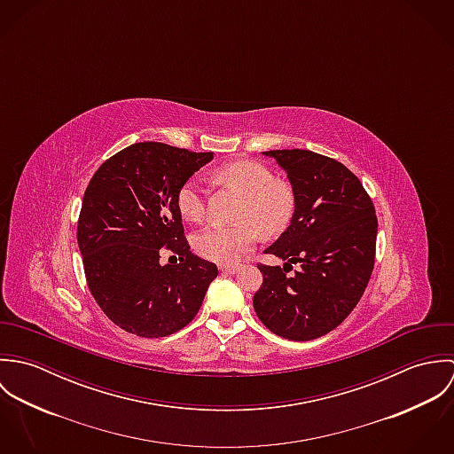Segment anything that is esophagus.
I'll list each match as a JSON object with an SVG mask.
<instances>
[{
  "mask_svg": "<svg viewBox=\"0 0 454 454\" xmlns=\"http://www.w3.org/2000/svg\"><path fill=\"white\" fill-rule=\"evenodd\" d=\"M238 265H220V270L223 272V274H236L238 272Z\"/></svg>",
  "mask_w": 454,
  "mask_h": 454,
  "instance_id": "34e87169",
  "label": "esophagus"
}]
</instances>
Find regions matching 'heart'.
Instances as JSON below:
<instances>
[{
    "label": "heart",
    "instance_id": "obj_1",
    "mask_svg": "<svg viewBox=\"0 0 454 454\" xmlns=\"http://www.w3.org/2000/svg\"><path fill=\"white\" fill-rule=\"evenodd\" d=\"M215 180L243 195L238 223H211L194 238L195 252L216 263H236L259 241V229L274 236L283 232L295 211L294 189L274 180L272 171L254 160H238L220 168ZM180 215L199 223L206 218V195L199 180L191 178L176 197Z\"/></svg>",
    "mask_w": 454,
    "mask_h": 454
}]
</instances>
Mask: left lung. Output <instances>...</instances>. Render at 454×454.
Instances as JSON below:
<instances>
[{
	"label": "left lung",
	"mask_w": 454,
	"mask_h": 454,
	"mask_svg": "<svg viewBox=\"0 0 454 454\" xmlns=\"http://www.w3.org/2000/svg\"><path fill=\"white\" fill-rule=\"evenodd\" d=\"M263 153L286 171L295 211L265 250L286 263H259L263 281L254 308L276 335L311 340L342 324L367 288L376 259V209L360 180L335 159L299 148ZM292 262L301 269L286 277Z\"/></svg>",
	"instance_id": "left-lung-1"
}]
</instances>
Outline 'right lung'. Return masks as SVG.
<instances>
[{
  "instance_id": "add662e5",
  "label": "right lung",
  "mask_w": 454,
  "mask_h": 454,
  "mask_svg": "<svg viewBox=\"0 0 454 454\" xmlns=\"http://www.w3.org/2000/svg\"><path fill=\"white\" fill-rule=\"evenodd\" d=\"M213 159L145 141L121 150L90 178L78 216L76 239L89 290L103 313L139 337H166L194 320L215 263L191 252L176 197ZM179 255L162 266L160 252Z\"/></svg>"
}]
</instances>
